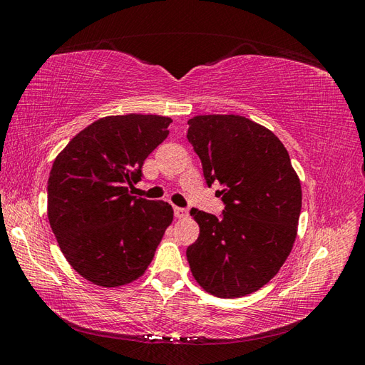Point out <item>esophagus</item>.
Returning a JSON list of instances; mask_svg holds the SVG:
<instances>
[{"mask_svg": "<svg viewBox=\"0 0 365 365\" xmlns=\"http://www.w3.org/2000/svg\"><path fill=\"white\" fill-rule=\"evenodd\" d=\"M175 217L178 219H185L187 216H189V212H187L185 208H181V207H175Z\"/></svg>", "mask_w": 365, "mask_h": 365, "instance_id": "1", "label": "esophagus"}]
</instances>
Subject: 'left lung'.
Masks as SVG:
<instances>
[{
  "instance_id": "obj_1",
  "label": "left lung",
  "mask_w": 365,
  "mask_h": 365,
  "mask_svg": "<svg viewBox=\"0 0 365 365\" xmlns=\"http://www.w3.org/2000/svg\"><path fill=\"white\" fill-rule=\"evenodd\" d=\"M187 138L208 187L217 182L225 210L192 208L200 237L187 248L195 280L219 298L248 295L288 259L302 212V184L289 153L269 129L235 114L196 115Z\"/></svg>"
}]
</instances>
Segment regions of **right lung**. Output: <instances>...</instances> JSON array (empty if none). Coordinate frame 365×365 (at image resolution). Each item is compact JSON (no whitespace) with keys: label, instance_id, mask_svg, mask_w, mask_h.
<instances>
[{"label":"right lung","instance_id":"add662e5","mask_svg":"<svg viewBox=\"0 0 365 365\" xmlns=\"http://www.w3.org/2000/svg\"><path fill=\"white\" fill-rule=\"evenodd\" d=\"M172 118L108 115L81 130L53 163L47 215L76 272L103 288L141 277L173 220L164 201L132 196L143 163L168 138Z\"/></svg>","mask_w":365,"mask_h":365}]
</instances>
